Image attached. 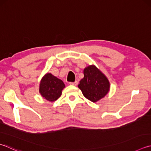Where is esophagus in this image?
Returning a JSON list of instances; mask_svg holds the SVG:
<instances>
[{"instance_id": "obj_1", "label": "esophagus", "mask_w": 151, "mask_h": 151, "mask_svg": "<svg viewBox=\"0 0 151 151\" xmlns=\"http://www.w3.org/2000/svg\"><path fill=\"white\" fill-rule=\"evenodd\" d=\"M69 84L73 85V86H76V85L78 84V83H77V81H75V82H74V83H69Z\"/></svg>"}]
</instances>
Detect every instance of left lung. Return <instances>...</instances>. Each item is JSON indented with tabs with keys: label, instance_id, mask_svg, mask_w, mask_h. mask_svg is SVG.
<instances>
[{
	"label": "left lung",
	"instance_id": "left-lung-1",
	"mask_svg": "<svg viewBox=\"0 0 151 151\" xmlns=\"http://www.w3.org/2000/svg\"><path fill=\"white\" fill-rule=\"evenodd\" d=\"M78 87L85 98L92 102H96L109 92L110 84L102 71L92 65L84 69V78L81 80Z\"/></svg>",
	"mask_w": 151,
	"mask_h": 151
}]
</instances>
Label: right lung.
I'll use <instances>...</instances> for the list:
<instances>
[{"label": "right lung", "instance_id": "right-lung-1", "mask_svg": "<svg viewBox=\"0 0 151 151\" xmlns=\"http://www.w3.org/2000/svg\"><path fill=\"white\" fill-rule=\"evenodd\" d=\"M65 87L63 82L51 73H46L40 81L39 92L42 96L49 102H55L61 96Z\"/></svg>", "mask_w": 151, "mask_h": 151}]
</instances>
